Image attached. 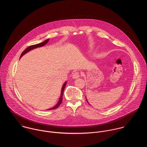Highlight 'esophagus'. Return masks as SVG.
<instances>
[{"instance_id":"obj_1","label":"esophagus","mask_w":147,"mask_h":147,"mask_svg":"<svg viewBox=\"0 0 147 147\" xmlns=\"http://www.w3.org/2000/svg\"><path fill=\"white\" fill-rule=\"evenodd\" d=\"M80 77V73L78 72H75L73 74V75H72V78L75 79H78Z\"/></svg>"}]
</instances>
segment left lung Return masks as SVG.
I'll return each mask as SVG.
<instances>
[{"label":"left lung","instance_id":"1","mask_svg":"<svg viewBox=\"0 0 147 147\" xmlns=\"http://www.w3.org/2000/svg\"><path fill=\"white\" fill-rule=\"evenodd\" d=\"M86 100H87V98H86ZM87 102H88V101H87ZM88 103H89V102H88ZM89 104H90V103H89Z\"/></svg>","mask_w":147,"mask_h":147}]
</instances>
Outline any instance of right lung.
Here are the masks:
<instances>
[{
    "label": "right lung",
    "instance_id": "right-lung-1",
    "mask_svg": "<svg viewBox=\"0 0 147 147\" xmlns=\"http://www.w3.org/2000/svg\"><path fill=\"white\" fill-rule=\"evenodd\" d=\"M49 39H47V40H45L44 42H42V43H39V44H37V45H32V46H29L28 48H27L26 49H25L22 53V54H21V55H20V59L24 55V54H26V53H27L28 52H29V51H30L31 50H32V49H36V48H38V47H43V46H44L45 45H46L47 43H48V42L49 41ZM66 84H67V82H65L64 83V84L63 85V86H62V87H61V94H60V98H59V101H58V102H57V103L54 106V107H53L52 108H49V109H47V111H49V110H52V109H56V108H57L60 105V104L61 103V102H62V98H63V92H64V88H65V86H66Z\"/></svg>",
    "mask_w": 147,
    "mask_h": 147
}]
</instances>
